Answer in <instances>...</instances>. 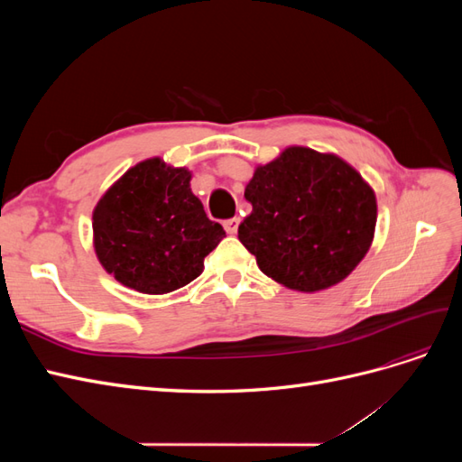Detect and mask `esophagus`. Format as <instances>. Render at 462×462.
<instances>
[{
  "label": "esophagus",
  "instance_id": "obj_1",
  "mask_svg": "<svg viewBox=\"0 0 462 462\" xmlns=\"http://www.w3.org/2000/svg\"><path fill=\"white\" fill-rule=\"evenodd\" d=\"M239 223H241V219H239V217L226 219V221H223V229H226L229 235H235V233H236V229H239Z\"/></svg>",
  "mask_w": 462,
  "mask_h": 462
}]
</instances>
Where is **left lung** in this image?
I'll return each instance as SVG.
<instances>
[{
  "label": "left lung",
  "mask_w": 462,
  "mask_h": 462,
  "mask_svg": "<svg viewBox=\"0 0 462 462\" xmlns=\"http://www.w3.org/2000/svg\"><path fill=\"white\" fill-rule=\"evenodd\" d=\"M253 212L239 241L287 289L316 292L351 273L374 241L372 187L335 153L289 146L258 165L245 189Z\"/></svg>",
  "instance_id": "obj_1"
}]
</instances>
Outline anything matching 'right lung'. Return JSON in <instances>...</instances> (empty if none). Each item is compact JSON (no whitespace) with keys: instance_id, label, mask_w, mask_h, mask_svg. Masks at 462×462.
Masks as SVG:
<instances>
[{"instance_id":"obj_1","label":"right lung","mask_w":462,"mask_h":462,"mask_svg":"<svg viewBox=\"0 0 462 462\" xmlns=\"http://www.w3.org/2000/svg\"><path fill=\"white\" fill-rule=\"evenodd\" d=\"M187 167L150 158L119 177L92 214L94 250L125 287L165 295L189 285L226 236L190 190Z\"/></svg>"}]
</instances>
